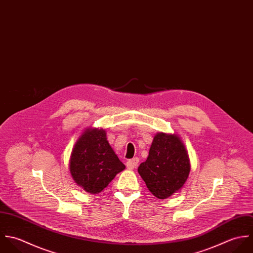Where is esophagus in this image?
<instances>
[{
	"instance_id": "1",
	"label": "esophagus",
	"mask_w": 253,
	"mask_h": 253,
	"mask_svg": "<svg viewBox=\"0 0 253 253\" xmlns=\"http://www.w3.org/2000/svg\"><path fill=\"white\" fill-rule=\"evenodd\" d=\"M138 164H139V158L138 157H134V158H132V159H130L126 162V166L129 169L136 168L138 166Z\"/></svg>"
}]
</instances>
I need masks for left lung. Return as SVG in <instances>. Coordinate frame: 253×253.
<instances>
[{
    "instance_id": "1",
    "label": "left lung",
    "mask_w": 253,
    "mask_h": 253,
    "mask_svg": "<svg viewBox=\"0 0 253 253\" xmlns=\"http://www.w3.org/2000/svg\"><path fill=\"white\" fill-rule=\"evenodd\" d=\"M190 169L189 155L180 138L159 133L138 172L154 197L167 199L184 186Z\"/></svg>"
}]
</instances>
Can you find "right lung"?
Listing matches in <instances>:
<instances>
[{
  "instance_id": "obj_1",
  "label": "right lung",
  "mask_w": 253,
  "mask_h": 253,
  "mask_svg": "<svg viewBox=\"0 0 253 253\" xmlns=\"http://www.w3.org/2000/svg\"><path fill=\"white\" fill-rule=\"evenodd\" d=\"M69 169L80 187L88 193L99 194L125 165L108 144L104 130L88 129L73 148Z\"/></svg>"
}]
</instances>
